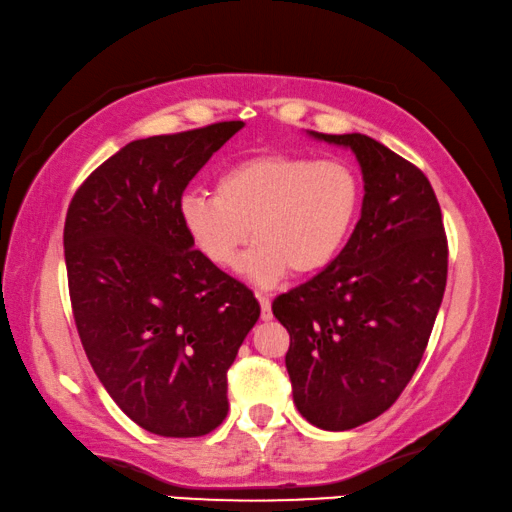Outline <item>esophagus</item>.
Returning a JSON list of instances; mask_svg holds the SVG:
<instances>
[{
    "label": "esophagus",
    "instance_id": "34e87169",
    "mask_svg": "<svg viewBox=\"0 0 512 512\" xmlns=\"http://www.w3.org/2000/svg\"><path fill=\"white\" fill-rule=\"evenodd\" d=\"M257 300H259V307H262V319L264 321H269L271 319V300H269V296H264V294H257Z\"/></svg>",
    "mask_w": 512,
    "mask_h": 512
}]
</instances>
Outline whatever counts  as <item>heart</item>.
I'll return each mask as SVG.
<instances>
[{
  "label": "heart",
  "instance_id": "obj_1",
  "mask_svg": "<svg viewBox=\"0 0 512 512\" xmlns=\"http://www.w3.org/2000/svg\"><path fill=\"white\" fill-rule=\"evenodd\" d=\"M362 205V180L344 159L269 152L239 161L216 180V196L189 191L180 221L218 269H237L257 285H275L291 271L314 275L332 264L351 237Z\"/></svg>",
  "mask_w": 512,
  "mask_h": 512
}]
</instances>
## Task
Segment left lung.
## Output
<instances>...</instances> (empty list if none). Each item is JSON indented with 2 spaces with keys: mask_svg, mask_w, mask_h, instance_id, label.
Here are the masks:
<instances>
[{
  "mask_svg": "<svg viewBox=\"0 0 512 512\" xmlns=\"http://www.w3.org/2000/svg\"><path fill=\"white\" fill-rule=\"evenodd\" d=\"M358 159L364 198L332 264L273 300L291 344L287 371L300 415L348 431L399 399L431 337L446 287V234L426 175L364 134L307 132Z\"/></svg>",
  "mask_w": 512,
  "mask_h": 512,
  "instance_id": "1",
  "label": "left lung"
}]
</instances>
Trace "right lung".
I'll return each instance as SVG.
<instances>
[{
  "label": "right lung",
  "instance_id": "obj_1",
  "mask_svg": "<svg viewBox=\"0 0 512 512\" xmlns=\"http://www.w3.org/2000/svg\"><path fill=\"white\" fill-rule=\"evenodd\" d=\"M241 127L127 143L68 207V287L88 362L118 408L161 437L223 424L227 369L259 319L253 291L193 250L180 221L186 184Z\"/></svg>",
  "mask_w": 512,
  "mask_h": 512
}]
</instances>
